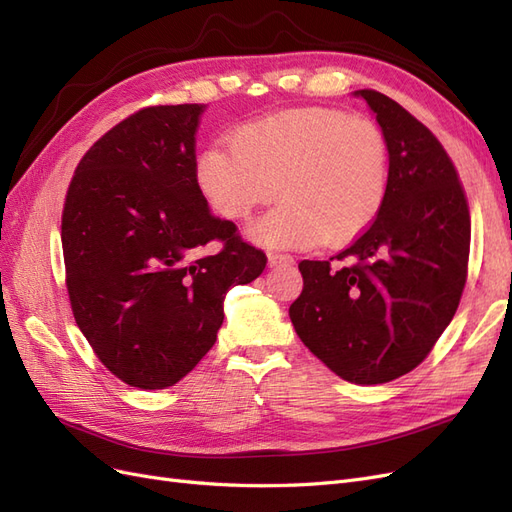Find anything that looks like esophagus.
Segmentation results:
<instances>
[{"mask_svg": "<svg viewBox=\"0 0 512 512\" xmlns=\"http://www.w3.org/2000/svg\"><path fill=\"white\" fill-rule=\"evenodd\" d=\"M290 262H294V258H292L290 254H277V252H271V254H269V267L290 265Z\"/></svg>", "mask_w": 512, "mask_h": 512, "instance_id": "1", "label": "esophagus"}]
</instances>
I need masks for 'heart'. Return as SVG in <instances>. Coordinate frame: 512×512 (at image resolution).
<instances>
[{"label":"heart","instance_id":"b5f03b06","mask_svg":"<svg viewBox=\"0 0 512 512\" xmlns=\"http://www.w3.org/2000/svg\"><path fill=\"white\" fill-rule=\"evenodd\" d=\"M230 147L200 153L198 188L226 220L245 218L273 194L280 198L250 224V237L271 250L354 239L374 222L389 190L384 132L335 108L250 121L232 132Z\"/></svg>","mask_w":512,"mask_h":512}]
</instances>
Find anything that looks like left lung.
Masks as SVG:
<instances>
[{"label": "left lung", "mask_w": 512, "mask_h": 512, "mask_svg": "<svg viewBox=\"0 0 512 512\" xmlns=\"http://www.w3.org/2000/svg\"><path fill=\"white\" fill-rule=\"evenodd\" d=\"M389 143L382 209L335 258L301 260L290 305L301 342L339 378L382 384L421 365L453 320L468 280L470 207L433 132L376 89H361Z\"/></svg>", "instance_id": "left-lung-1"}]
</instances>
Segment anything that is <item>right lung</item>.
Here are the masks:
<instances>
[{
  "label": "right lung",
  "mask_w": 512,
  "mask_h": 512,
  "mask_svg": "<svg viewBox=\"0 0 512 512\" xmlns=\"http://www.w3.org/2000/svg\"><path fill=\"white\" fill-rule=\"evenodd\" d=\"M203 111L145 106L119 121L81 158L61 211L74 320L100 363L136 389L190 374L215 344L228 288L267 267L198 188ZM213 240L218 251L193 258Z\"/></svg>",
  "instance_id": "right-lung-1"
}]
</instances>
